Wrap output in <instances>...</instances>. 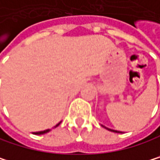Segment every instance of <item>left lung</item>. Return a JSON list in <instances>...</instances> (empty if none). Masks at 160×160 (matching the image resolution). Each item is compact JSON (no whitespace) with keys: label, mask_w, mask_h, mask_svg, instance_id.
<instances>
[{"label":"left lung","mask_w":160,"mask_h":160,"mask_svg":"<svg viewBox=\"0 0 160 160\" xmlns=\"http://www.w3.org/2000/svg\"><path fill=\"white\" fill-rule=\"evenodd\" d=\"M106 128V127H105ZM106 129H108V128H106ZM109 131H112V132H119V131H114V130H111V129H108Z\"/></svg>","instance_id":"obj_1"}]
</instances>
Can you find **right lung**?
<instances>
[{
    "label": "right lung",
    "mask_w": 160,
    "mask_h": 160,
    "mask_svg": "<svg viewBox=\"0 0 160 160\" xmlns=\"http://www.w3.org/2000/svg\"><path fill=\"white\" fill-rule=\"evenodd\" d=\"M59 125H60V123H58L56 125V127L59 126ZM48 132H49V130H46V131H42V132H34V134H44V133H47Z\"/></svg>",
    "instance_id": "right-lung-1"
}]
</instances>
